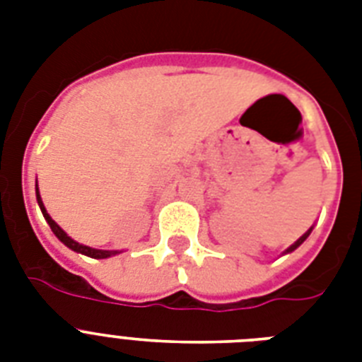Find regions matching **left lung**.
<instances>
[{
	"mask_svg": "<svg viewBox=\"0 0 362 362\" xmlns=\"http://www.w3.org/2000/svg\"><path fill=\"white\" fill-rule=\"evenodd\" d=\"M310 231H312V229H310ZM310 231H308V233H304L303 237L298 238V240H297V242H295V244H293V246H289V247H287V252H293V250H295V247H298V246H300V244H303V242H304V240H306V238H308Z\"/></svg>",
	"mask_w": 362,
	"mask_h": 362,
	"instance_id": "obj_1",
	"label": "left lung"
}]
</instances>
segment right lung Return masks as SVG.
Masks as SVG:
<instances>
[{
  "label": "right lung",
  "instance_id": "1",
  "mask_svg": "<svg viewBox=\"0 0 362 362\" xmlns=\"http://www.w3.org/2000/svg\"><path fill=\"white\" fill-rule=\"evenodd\" d=\"M37 203H39V206H41V212L42 216H45V220L48 221V226H50V229H52V233L56 235V237L59 238V240L64 242L65 246L71 247L73 252H78V253H84V255H88V257H93V259H107L110 257V255H115L116 252H107V250H93V247H88V246H82V244H78V242H75L71 237H67V233L62 229V227L56 223V221L50 218V216L47 214V210H45V204H42L41 197H39V189H37Z\"/></svg>",
  "mask_w": 362,
  "mask_h": 362
}]
</instances>
